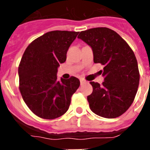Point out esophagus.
<instances>
[{"instance_id":"34e87169","label":"esophagus","mask_w":150,"mask_h":150,"mask_svg":"<svg viewBox=\"0 0 150 150\" xmlns=\"http://www.w3.org/2000/svg\"><path fill=\"white\" fill-rule=\"evenodd\" d=\"M86 81L85 79H80V83H81V85L84 84V83H86Z\"/></svg>"}]
</instances>
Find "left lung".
<instances>
[{
	"label": "left lung",
	"instance_id": "obj_1",
	"mask_svg": "<svg viewBox=\"0 0 150 150\" xmlns=\"http://www.w3.org/2000/svg\"><path fill=\"white\" fill-rule=\"evenodd\" d=\"M90 46L94 63L103 66L102 84L90 82L87 96L93 113L106 118L123 114L134 101L139 84V71L133 50L116 32L106 27L82 31L78 36Z\"/></svg>",
	"mask_w": 150,
	"mask_h": 150
}]
</instances>
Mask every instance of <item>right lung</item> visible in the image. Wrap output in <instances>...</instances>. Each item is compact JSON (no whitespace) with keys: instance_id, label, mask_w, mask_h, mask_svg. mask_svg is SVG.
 I'll use <instances>...</instances> for the list:
<instances>
[{"instance_id":"add662e5","label":"right lung","mask_w":150,"mask_h":150,"mask_svg":"<svg viewBox=\"0 0 150 150\" xmlns=\"http://www.w3.org/2000/svg\"><path fill=\"white\" fill-rule=\"evenodd\" d=\"M79 32L51 31L43 34L25 50L18 67L19 90L25 104L36 116L55 119L65 114L71 98L79 87V79L57 81L60 64Z\"/></svg>"}]
</instances>
